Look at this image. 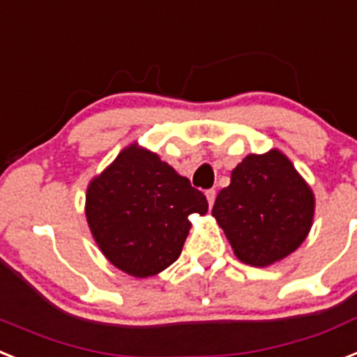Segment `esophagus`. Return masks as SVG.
<instances>
[{"label": "esophagus", "instance_id": "obj_1", "mask_svg": "<svg viewBox=\"0 0 357 357\" xmlns=\"http://www.w3.org/2000/svg\"><path fill=\"white\" fill-rule=\"evenodd\" d=\"M215 197H216V191L215 190H208V191H206V199H208L209 208H213V204H215Z\"/></svg>", "mask_w": 357, "mask_h": 357}]
</instances>
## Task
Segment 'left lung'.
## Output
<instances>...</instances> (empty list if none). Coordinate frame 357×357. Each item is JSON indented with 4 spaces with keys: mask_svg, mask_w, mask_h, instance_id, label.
<instances>
[{
    "mask_svg": "<svg viewBox=\"0 0 357 357\" xmlns=\"http://www.w3.org/2000/svg\"><path fill=\"white\" fill-rule=\"evenodd\" d=\"M213 216L240 261L273 266L296 251L314 218V193L282 151L248 155L218 193Z\"/></svg>",
    "mask_w": 357,
    "mask_h": 357,
    "instance_id": "8db88e82",
    "label": "left lung"
}]
</instances>
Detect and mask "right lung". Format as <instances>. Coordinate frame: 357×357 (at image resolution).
<instances>
[{
	"instance_id": "right-lung-1",
	"label": "right lung",
	"mask_w": 357,
	"mask_h": 357,
	"mask_svg": "<svg viewBox=\"0 0 357 357\" xmlns=\"http://www.w3.org/2000/svg\"><path fill=\"white\" fill-rule=\"evenodd\" d=\"M193 213H208L202 191L137 144L88 184L86 220L97 245L135 278L158 274L181 257Z\"/></svg>"
}]
</instances>
